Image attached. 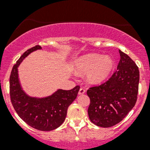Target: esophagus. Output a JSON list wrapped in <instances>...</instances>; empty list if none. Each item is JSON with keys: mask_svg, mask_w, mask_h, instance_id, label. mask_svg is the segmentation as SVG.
<instances>
[{"mask_svg": "<svg viewBox=\"0 0 150 150\" xmlns=\"http://www.w3.org/2000/svg\"><path fill=\"white\" fill-rule=\"evenodd\" d=\"M85 93H86V89H85L84 88H80V90H79V91H78V94L82 95Z\"/></svg>", "mask_w": 150, "mask_h": 150, "instance_id": "obj_1", "label": "esophagus"}]
</instances>
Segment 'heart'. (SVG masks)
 Returning <instances> with one entry per match:
<instances>
[{
	"label": "heart",
	"mask_w": 150,
	"mask_h": 150,
	"mask_svg": "<svg viewBox=\"0 0 150 150\" xmlns=\"http://www.w3.org/2000/svg\"><path fill=\"white\" fill-rule=\"evenodd\" d=\"M114 66L113 60L110 57L99 54H88L81 57L75 62L77 74L82 75L87 72L86 81L96 84L105 79Z\"/></svg>",
	"instance_id": "heart-1"
}]
</instances>
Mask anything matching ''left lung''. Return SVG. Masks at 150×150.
<instances>
[{
    "label": "left lung",
    "mask_w": 150,
    "mask_h": 150,
    "mask_svg": "<svg viewBox=\"0 0 150 150\" xmlns=\"http://www.w3.org/2000/svg\"><path fill=\"white\" fill-rule=\"evenodd\" d=\"M117 71L103 83L90 87L88 109L89 119L99 127L109 128L122 121L135 106L139 83V70L126 54L119 50Z\"/></svg>",
    "instance_id": "1"
}]
</instances>
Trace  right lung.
Listing matches in <instances>:
<instances>
[{
	"mask_svg": "<svg viewBox=\"0 0 150 150\" xmlns=\"http://www.w3.org/2000/svg\"><path fill=\"white\" fill-rule=\"evenodd\" d=\"M40 48L37 45L27 50L13 65L9 79L10 99L18 115L28 125L39 131H48L57 128L64 121L68 107L76 99L80 86L69 91L60 89L43 99L27 96L19 85L17 67L29 54Z\"/></svg>",
	"mask_w": 150,
	"mask_h": 150,
	"instance_id": "1",
	"label": "right lung"
}]
</instances>
